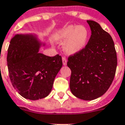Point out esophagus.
I'll use <instances>...</instances> for the list:
<instances>
[{
	"instance_id": "1",
	"label": "esophagus",
	"mask_w": 125,
	"mask_h": 125,
	"mask_svg": "<svg viewBox=\"0 0 125 125\" xmlns=\"http://www.w3.org/2000/svg\"><path fill=\"white\" fill-rule=\"evenodd\" d=\"M62 64H63L64 66H66L67 64V60L65 57L62 58Z\"/></svg>"
}]
</instances>
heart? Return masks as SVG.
<instances>
[{
  "label": "heart",
  "mask_w": 125,
  "mask_h": 125,
  "mask_svg": "<svg viewBox=\"0 0 125 125\" xmlns=\"http://www.w3.org/2000/svg\"><path fill=\"white\" fill-rule=\"evenodd\" d=\"M89 36V31L83 26L70 25L59 30L54 34L53 40L63 44V50L68 55H74L82 52Z\"/></svg>",
  "instance_id": "1"
}]
</instances>
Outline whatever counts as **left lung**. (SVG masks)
I'll return each instance as SVG.
<instances>
[{"label": "left lung", "instance_id": "left-lung-1", "mask_svg": "<svg viewBox=\"0 0 125 125\" xmlns=\"http://www.w3.org/2000/svg\"><path fill=\"white\" fill-rule=\"evenodd\" d=\"M91 35L85 49L68 57L72 71L70 88L78 98L93 100L106 93L111 85L117 64L112 36L95 21L87 20Z\"/></svg>", "mask_w": 125, "mask_h": 125}]
</instances>
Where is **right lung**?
Returning a JSON list of instances; mask_svg holds the SVG:
<instances>
[{
  "mask_svg": "<svg viewBox=\"0 0 125 125\" xmlns=\"http://www.w3.org/2000/svg\"><path fill=\"white\" fill-rule=\"evenodd\" d=\"M45 45L35 34H17L10 40L7 55L10 78L14 89L26 99L48 96L62 66L59 55L49 57L39 53Z\"/></svg>",
  "mask_w": 125,
  "mask_h": 125,
  "instance_id": "obj_1",
  "label": "right lung"
}]
</instances>
